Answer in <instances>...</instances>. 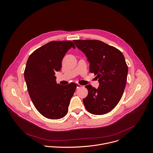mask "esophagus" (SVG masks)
Returning a JSON list of instances; mask_svg holds the SVG:
<instances>
[{
    "instance_id": "obj_1",
    "label": "esophagus",
    "mask_w": 153,
    "mask_h": 153,
    "mask_svg": "<svg viewBox=\"0 0 153 153\" xmlns=\"http://www.w3.org/2000/svg\"><path fill=\"white\" fill-rule=\"evenodd\" d=\"M76 85H77V88H80V87H81L82 86V85H80V84H79V83H77Z\"/></svg>"
}]
</instances>
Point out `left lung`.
Wrapping results in <instances>:
<instances>
[{"mask_svg":"<svg viewBox=\"0 0 153 153\" xmlns=\"http://www.w3.org/2000/svg\"><path fill=\"white\" fill-rule=\"evenodd\" d=\"M78 49L90 62V72L96 75L98 88L85 85L87 96L83 102L86 110L95 115L111 111L119 103L126 87L128 66L123 53L117 48L97 40H74Z\"/></svg>","mask_w":153,"mask_h":153,"instance_id":"8db88e82","label":"left lung"}]
</instances>
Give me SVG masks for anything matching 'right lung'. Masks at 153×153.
Listing matches in <instances>:
<instances>
[{
	"mask_svg": "<svg viewBox=\"0 0 153 153\" xmlns=\"http://www.w3.org/2000/svg\"><path fill=\"white\" fill-rule=\"evenodd\" d=\"M71 48L75 49L71 41H51L34 51L26 63L24 76L30 97L37 111L48 119H62L67 114L77 87L73 82L57 84L54 76Z\"/></svg>",
	"mask_w": 153,
	"mask_h": 153,
	"instance_id": "obj_1",
	"label": "right lung"
}]
</instances>
